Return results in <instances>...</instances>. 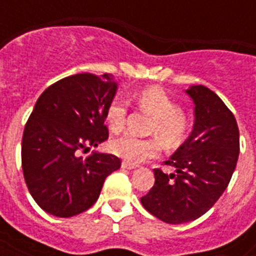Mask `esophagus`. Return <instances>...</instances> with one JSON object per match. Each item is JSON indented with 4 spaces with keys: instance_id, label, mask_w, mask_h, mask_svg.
Masks as SVG:
<instances>
[{
    "instance_id": "esophagus-1",
    "label": "esophagus",
    "mask_w": 256,
    "mask_h": 256,
    "mask_svg": "<svg viewBox=\"0 0 256 256\" xmlns=\"http://www.w3.org/2000/svg\"><path fill=\"white\" fill-rule=\"evenodd\" d=\"M136 164H132V163H128V162H122V168H126V170H133L136 168Z\"/></svg>"
}]
</instances>
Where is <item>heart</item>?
Here are the masks:
<instances>
[{"label": "heart", "mask_w": 256, "mask_h": 256, "mask_svg": "<svg viewBox=\"0 0 256 256\" xmlns=\"http://www.w3.org/2000/svg\"><path fill=\"white\" fill-rule=\"evenodd\" d=\"M138 106L154 116L150 133L156 134L167 148H174L182 142L190 128L189 116L180 110L177 101L159 88L144 89L137 97ZM128 118V102L123 97H114L106 106V120L112 132L122 130ZM112 154L123 160L137 164L145 159L159 155L160 142L158 138H138L133 134L124 133L111 140Z\"/></svg>", "instance_id": "1"}]
</instances>
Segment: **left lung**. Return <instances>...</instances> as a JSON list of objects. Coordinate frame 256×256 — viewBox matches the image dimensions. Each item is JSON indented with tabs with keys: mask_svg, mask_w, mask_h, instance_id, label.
Segmentation results:
<instances>
[{
	"mask_svg": "<svg viewBox=\"0 0 256 256\" xmlns=\"http://www.w3.org/2000/svg\"><path fill=\"white\" fill-rule=\"evenodd\" d=\"M194 102L188 140L164 162L176 172L155 168V185L141 198L144 208L167 224H184L206 214L230 182L240 150L234 115L203 84L186 90Z\"/></svg>",
	"mask_w": 256,
	"mask_h": 256,
	"instance_id": "left-lung-1",
	"label": "left lung"
}]
</instances>
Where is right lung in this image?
Segmentation results:
<instances>
[{
    "mask_svg": "<svg viewBox=\"0 0 256 256\" xmlns=\"http://www.w3.org/2000/svg\"><path fill=\"white\" fill-rule=\"evenodd\" d=\"M116 93L111 75L76 74L50 84L36 100L22 140L27 188L44 211L68 218L90 208L120 167L110 154L80 152L108 138L106 111Z\"/></svg>",
    "mask_w": 256,
    "mask_h": 256,
    "instance_id": "1",
    "label": "right lung"
}]
</instances>
